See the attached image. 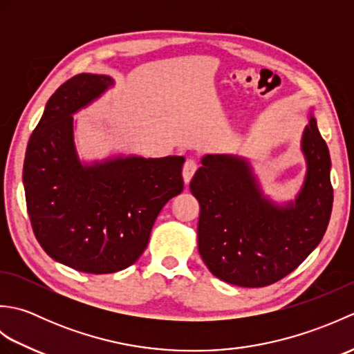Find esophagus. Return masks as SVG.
Segmentation results:
<instances>
[{"mask_svg": "<svg viewBox=\"0 0 354 354\" xmlns=\"http://www.w3.org/2000/svg\"><path fill=\"white\" fill-rule=\"evenodd\" d=\"M196 170H198V162L196 161L192 160V158H190V160L185 161L184 167H183V178H184L185 184H189L192 181V178H193L194 173H196Z\"/></svg>", "mask_w": 354, "mask_h": 354, "instance_id": "esophagus-1", "label": "esophagus"}]
</instances>
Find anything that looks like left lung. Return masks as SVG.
Returning <instances> with one entry per match:
<instances>
[{
  "mask_svg": "<svg viewBox=\"0 0 354 354\" xmlns=\"http://www.w3.org/2000/svg\"><path fill=\"white\" fill-rule=\"evenodd\" d=\"M301 150L304 183L295 201L284 205L263 194L246 158L202 156L190 190L201 207L198 250L214 277L263 288L290 274L319 245L333 205L332 162L312 114Z\"/></svg>",
  "mask_w": 354,
  "mask_h": 354,
  "instance_id": "obj_1",
  "label": "left lung"
}]
</instances>
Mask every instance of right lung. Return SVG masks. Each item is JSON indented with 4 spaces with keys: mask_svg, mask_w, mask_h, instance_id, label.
<instances>
[{
    "mask_svg": "<svg viewBox=\"0 0 354 354\" xmlns=\"http://www.w3.org/2000/svg\"><path fill=\"white\" fill-rule=\"evenodd\" d=\"M114 85L77 74L50 97L28 140L27 212L42 250L80 272L112 274L138 260L162 207L184 190V156L79 160L73 114Z\"/></svg>",
    "mask_w": 354,
    "mask_h": 354,
    "instance_id": "add662e5",
    "label": "right lung"
}]
</instances>
